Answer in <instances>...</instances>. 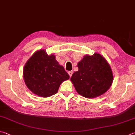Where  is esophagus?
I'll list each match as a JSON object with an SVG mask.
<instances>
[{
	"label": "esophagus",
	"mask_w": 135,
	"mask_h": 135,
	"mask_svg": "<svg viewBox=\"0 0 135 135\" xmlns=\"http://www.w3.org/2000/svg\"><path fill=\"white\" fill-rule=\"evenodd\" d=\"M68 74H69V75L70 77H71V76H72L73 72H72V71H69V72H68Z\"/></svg>",
	"instance_id": "34e87169"
}]
</instances>
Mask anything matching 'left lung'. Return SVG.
<instances>
[{"mask_svg":"<svg viewBox=\"0 0 135 135\" xmlns=\"http://www.w3.org/2000/svg\"><path fill=\"white\" fill-rule=\"evenodd\" d=\"M79 70L70 80L78 94L86 98H95L109 90L113 80L110 65L98 53L86 55L78 63Z\"/></svg>","mask_w":135,"mask_h":135,"instance_id":"left-lung-1","label":"left lung"}]
</instances>
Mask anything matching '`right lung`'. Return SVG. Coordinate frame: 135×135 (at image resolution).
Listing matches in <instances>:
<instances>
[{"instance_id": "1", "label": "right lung", "mask_w": 135, "mask_h": 135, "mask_svg": "<svg viewBox=\"0 0 135 135\" xmlns=\"http://www.w3.org/2000/svg\"><path fill=\"white\" fill-rule=\"evenodd\" d=\"M23 76L27 88L35 95L48 98L57 93L60 84L69 79L55 56L44 49L33 53L25 63Z\"/></svg>"}]
</instances>
